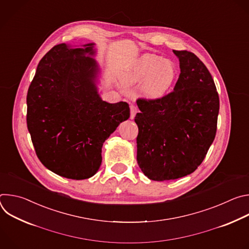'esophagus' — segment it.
Here are the masks:
<instances>
[{
	"label": "esophagus",
	"instance_id": "1",
	"mask_svg": "<svg viewBox=\"0 0 249 249\" xmlns=\"http://www.w3.org/2000/svg\"><path fill=\"white\" fill-rule=\"evenodd\" d=\"M137 111H138L137 106H135V105H131V106H130V112H131L130 118H131V119H134V118H135V115H136Z\"/></svg>",
	"mask_w": 249,
	"mask_h": 249
}]
</instances>
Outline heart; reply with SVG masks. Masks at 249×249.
Wrapping results in <instances>:
<instances>
[{
    "instance_id": "obj_1",
    "label": "heart",
    "mask_w": 249,
    "mask_h": 249,
    "mask_svg": "<svg viewBox=\"0 0 249 249\" xmlns=\"http://www.w3.org/2000/svg\"><path fill=\"white\" fill-rule=\"evenodd\" d=\"M177 70L169 60L155 54H144L137 58L121 76L124 87L143 85V92L150 98H160L171 89Z\"/></svg>"
}]
</instances>
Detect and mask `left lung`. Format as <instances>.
I'll list each match as a JSON object with an SVG mask.
<instances>
[{
	"instance_id": "8db88e82",
	"label": "left lung",
	"mask_w": 249,
	"mask_h": 249,
	"mask_svg": "<svg viewBox=\"0 0 249 249\" xmlns=\"http://www.w3.org/2000/svg\"><path fill=\"white\" fill-rule=\"evenodd\" d=\"M173 53L180 68L174 90L159 99L137 100V161L155 181L177 179L195 171L217 131L220 100L207 67L192 52Z\"/></svg>"
}]
</instances>
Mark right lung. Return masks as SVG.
Masks as SVG:
<instances>
[{"label":"right lung","mask_w":249,"mask_h":249,"mask_svg":"<svg viewBox=\"0 0 249 249\" xmlns=\"http://www.w3.org/2000/svg\"><path fill=\"white\" fill-rule=\"evenodd\" d=\"M94 45L54 46L40 60L26 96L27 129L38 159L70 179L97 172L105 140L130 117L127 102L101 99Z\"/></svg>","instance_id":"obj_1"}]
</instances>
